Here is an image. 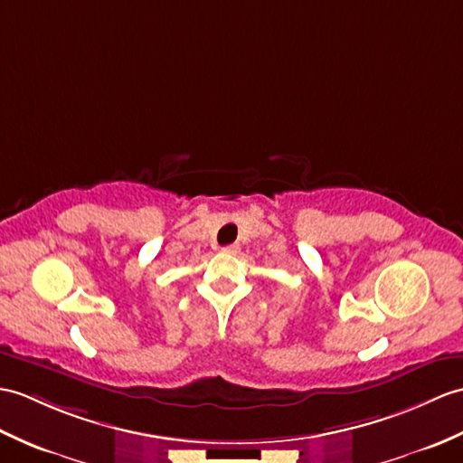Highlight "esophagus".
Returning a JSON list of instances; mask_svg holds the SVG:
<instances>
[{
	"instance_id": "34e87169",
	"label": "esophagus",
	"mask_w": 463,
	"mask_h": 463,
	"mask_svg": "<svg viewBox=\"0 0 463 463\" xmlns=\"http://www.w3.org/2000/svg\"><path fill=\"white\" fill-rule=\"evenodd\" d=\"M239 250H241L239 244H229V246H224V249H222V252H227V254H236Z\"/></svg>"
}]
</instances>
